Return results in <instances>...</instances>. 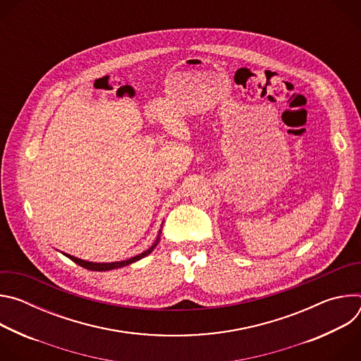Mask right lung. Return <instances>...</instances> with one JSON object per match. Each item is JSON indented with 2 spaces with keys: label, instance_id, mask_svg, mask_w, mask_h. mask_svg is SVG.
Instances as JSON below:
<instances>
[{
  "label": "right lung",
  "instance_id": "obj_1",
  "mask_svg": "<svg viewBox=\"0 0 361 361\" xmlns=\"http://www.w3.org/2000/svg\"><path fill=\"white\" fill-rule=\"evenodd\" d=\"M157 241H159V240H157ZM156 245H157V243L154 244L152 247H149L147 251H144V252H141V254H138V255L133 257V259H128V260H126V262L104 263V264H99V263H88V262H84V260L75 259V257H73V255H67V254H66V255L68 257V259H71L75 264H78V266H81V267H84V269H87V270H91V271H109V270H114V269H120V267L128 266V264H131V263H134V262H137V260L142 259V257L148 255L154 248H156Z\"/></svg>",
  "mask_w": 361,
  "mask_h": 361
}]
</instances>
